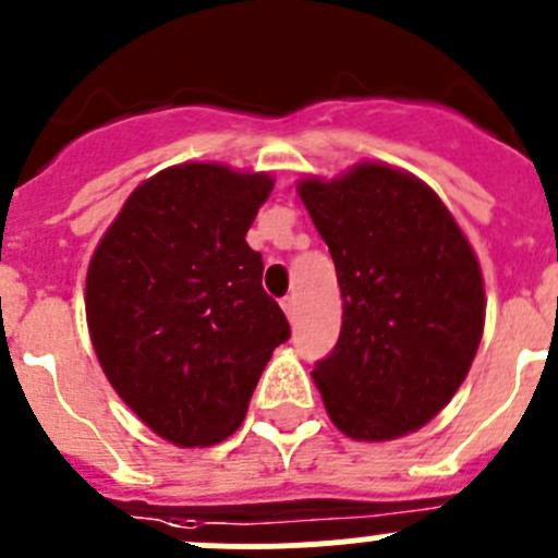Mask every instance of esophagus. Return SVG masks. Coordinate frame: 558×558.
<instances>
[{
	"label": "esophagus",
	"instance_id": "esophagus-1",
	"mask_svg": "<svg viewBox=\"0 0 558 558\" xmlns=\"http://www.w3.org/2000/svg\"><path fill=\"white\" fill-rule=\"evenodd\" d=\"M280 305H283L286 316H289V319L294 322L296 319V300H294V296H283V303H280Z\"/></svg>",
	"mask_w": 558,
	"mask_h": 558
}]
</instances>
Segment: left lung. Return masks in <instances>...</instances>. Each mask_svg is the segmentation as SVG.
Returning a JSON list of instances; mask_svg holds the SVG:
<instances>
[{"mask_svg": "<svg viewBox=\"0 0 558 558\" xmlns=\"http://www.w3.org/2000/svg\"><path fill=\"white\" fill-rule=\"evenodd\" d=\"M330 247L341 336L314 368L332 424L355 440L415 432L449 404L484 330L476 255L444 201L388 165L300 184Z\"/></svg>", "mask_w": 558, "mask_h": 558, "instance_id": "obj_1", "label": "left lung"}]
</instances>
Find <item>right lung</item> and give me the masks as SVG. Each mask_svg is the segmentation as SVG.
Wrapping results in <instances>:
<instances>
[{
    "mask_svg": "<svg viewBox=\"0 0 558 558\" xmlns=\"http://www.w3.org/2000/svg\"><path fill=\"white\" fill-rule=\"evenodd\" d=\"M267 173L179 165L140 184L87 269V327L118 397L165 440L211 446L239 429L283 311L244 236Z\"/></svg>",
    "mask_w": 558,
    "mask_h": 558,
    "instance_id": "1",
    "label": "right lung"
}]
</instances>
